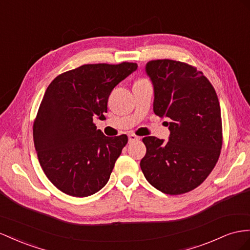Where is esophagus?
Masks as SVG:
<instances>
[{"label":"esophagus","mask_w":250,"mask_h":250,"mask_svg":"<svg viewBox=\"0 0 250 250\" xmlns=\"http://www.w3.org/2000/svg\"><path fill=\"white\" fill-rule=\"evenodd\" d=\"M128 140H129V142H134V141L140 140V137L136 136L134 133H129V134H128Z\"/></svg>","instance_id":"obj_1"}]
</instances>
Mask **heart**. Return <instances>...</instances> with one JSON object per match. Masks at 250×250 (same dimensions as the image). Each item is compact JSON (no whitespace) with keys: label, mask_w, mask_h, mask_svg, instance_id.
I'll return each mask as SVG.
<instances>
[{"label":"heart","mask_w":250,"mask_h":250,"mask_svg":"<svg viewBox=\"0 0 250 250\" xmlns=\"http://www.w3.org/2000/svg\"><path fill=\"white\" fill-rule=\"evenodd\" d=\"M141 80H146V79H141ZM141 80H140V81H141ZM138 81H139V80H138Z\"/></svg>","instance_id":"b5f03b06"}]
</instances>
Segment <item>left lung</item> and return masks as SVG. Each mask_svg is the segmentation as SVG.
Masks as SVG:
<instances>
[{"label": "left lung", "instance_id": "obj_1", "mask_svg": "<svg viewBox=\"0 0 250 250\" xmlns=\"http://www.w3.org/2000/svg\"><path fill=\"white\" fill-rule=\"evenodd\" d=\"M153 89V111L170 119L169 141L143 139L141 169L146 180L167 194H182L201 185L219 160L223 132L221 108L211 83L195 67L173 60L146 65Z\"/></svg>", "mask_w": 250, "mask_h": 250}]
</instances>
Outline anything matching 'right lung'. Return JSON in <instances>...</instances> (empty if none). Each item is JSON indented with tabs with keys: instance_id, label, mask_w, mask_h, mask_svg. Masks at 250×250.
<instances>
[{
	"instance_id": "right-lung-1",
	"label": "right lung",
	"mask_w": 250,
	"mask_h": 250,
	"mask_svg": "<svg viewBox=\"0 0 250 250\" xmlns=\"http://www.w3.org/2000/svg\"><path fill=\"white\" fill-rule=\"evenodd\" d=\"M137 68L129 62L85 64L47 87L33 122V143L46 177L61 191L88 197L108 182L128 138L104 136L93 119L104 118L112 89Z\"/></svg>"
}]
</instances>
